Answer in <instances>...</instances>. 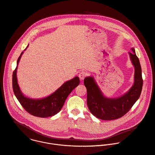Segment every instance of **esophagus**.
Here are the masks:
<instances>
[{
	"label": "esophagus",
	"instance_id": "obj_1",
	"mask_svg": "<svg viewBox=\"0 0 155 155\" xmlns=\"http://www.w3.org/2000/svg\"><path fill=\"white\" fill-rule=\"evenodd\" d=\"M86 75H87V74H86L85 72H81L79 74L78 77H79L80 80L83 81V80L84 79V78L86 77Z\"/></svg>",
	"mask_w": 155,
	"mask_h": 155
}]
</instances>
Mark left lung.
<instances>
[{"instance_id":"left-lung-1","label":"left lung","mask_w":155,"mask_h":155,"mask_svg":"<svg viewBox=\"0 0 155 155\" xmlns=\"http://www.w3.org/2000/svg\"><path fill=\"white\" fill-rule=\"evenodd\" d=\"M128 52L130 60L134 68V83L124 95L109 98L104 95L97 84L94 77H86L84 84L87 89V105L91 113L97 118L111 120L124 116L139 99L143 85L142 69L139 58L134 48Z\"/></svg>"}]
</instances>
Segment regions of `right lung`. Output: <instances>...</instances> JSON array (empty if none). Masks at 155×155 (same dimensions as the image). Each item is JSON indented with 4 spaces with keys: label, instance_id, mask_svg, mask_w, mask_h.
I'll return each instance as SVG.
<instances>
[{
    "label": "right lung",
    "instance_id": "obj_1",
    "mask_svg": "<svg viewBox=\"0 0 155 155\" xmlns=\"http://www.w3.org/2000/svg\"><path fill=\"white\" fill-rule=\"evenodd\" d=\"M28 47V45L24 51ZM21 53L17 61V66L13 74V89L14 94L22 107L30 114L39 117H48L53 116L60 111L64 102L72 91L80 83L78 77L64 83L54 93L42 98H31L22 92L17 79V69L24 53Z\"/></svg>",
    "mask_w": 155,
    "mask_h": 155
}]
</instances>
